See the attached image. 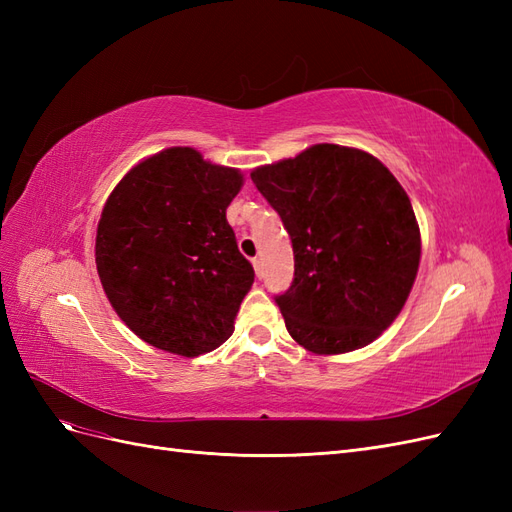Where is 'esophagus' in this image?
I'll list each match as a JSON object with an SVG mask.
<instances>
[{
  "label": "esophagus",
  "mask_w": 512,
  "mask_h": 512,
  "mask_svg": "<svg viewBox=\"0 0 512 512\" xmlns=\"http://www.w3.org/2000/svg\"><path fill=\"white\" fill-rule=\"evenodd\" d=\"M252 265H254L256 275L260 277V275H262V260H260V258H254V260H252Z\"/></svg>",
  "instance_id": "1"
}]
</instances>
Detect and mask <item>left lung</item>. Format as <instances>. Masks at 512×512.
Masks as SVG:
<instances>
[{"instance_id": "obj_1", "label": "left lung", "mask_w": 512, "mask_h": 512, "mask_svg": "<svg viewBox=\"0 0 512 512\" xmlns=\"http://www.w3.org/2000/svg\"><path fill=\"white\" fill-rule=\"evenodd\" d=\"M250 175L292 239L294 280L275 303L294 342L324 356L374 342L404 309L421 262L401 183L371 153L333 143Z\"/></svg>"}]
</instances>
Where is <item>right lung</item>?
Segmentation results:
<instances>
[{"instance_id":"1","label":"right lung","mask_w":512,"mask_h":512,"mask_svg":"<svg viewBox=\"0 0 512 512\" xmlns=\"http://www.w3.org/2000/svg\"><path fill=\"white\" fill-rule=\"evenodd\" d=\"M243 188L239 168L192 147L134 164L106 198L96 267L106 299L143 342L179 356L222 346L254 284L226 209Z\"/></svg>"}]
</instances>
